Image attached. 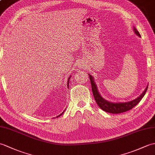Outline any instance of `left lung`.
Wrapping results in <instances>:
<instances>
[{"label":"left lung","instance_id":"obj_1","mask_svg":"<svg viewBox=\"0 0 155 155\" xmlns=\"http://www.w3.org/2000/svg\"><path fill=\"white\" fill-rule=\"evenodd\" d=\"M134 30L137 35H139V36H141L139 32L137 31V30L135 27L134 28ZM89 77H90V80H91V82L92 91L93 95H94V99L96 100L97 104H98V106L102 110L106 111V112L110 113V114H120V113L125 112V111L131 110L133 107H134L137 105V104H139V102L141 101V99L143 98V97L145 96V93L147 91V88H148V86H147V88L145 90V91L142 93L141 96H139L138 98H137L136 99L132 100V101L128 102L113 103V102H110L107 101V100H104L102 97L100 96V94L98 92V88H97V87H96V85L94 82L93 77H92L91 75L89 74Z\"/></svg>","mask_w":155,"mask_h":155}]
</instances>
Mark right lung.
<instances>
[{
    "label": "right lung",
    "instance_id": "right-lung-1",
    "mask_svg": "<svg viewBox=\"0 0 155 155\" xmlns=\"http://www.w3.org/2000/svg\"><path fill=\"white\" fill-rule=\"evenodd\" d=\"M70 78H71V77H69V79H68V80H69V81H68V82H67V86H68V88H69V79H70ZM63 113H64V111H63V112L62 114H61L60 115H59V116H57L56 117H58L61 116V115H62V114H63Z\"/></svg>",
    "mask_w": 155,
    "mask_h": 155
}]
</instances>
